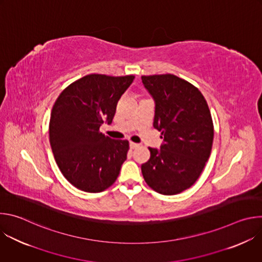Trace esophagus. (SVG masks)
I'll return each instance as SVG.
<instances>
[{
	"label": "esophagus",
	"mask_w": 262,
	"mask_h": 262,
	"mask_svg": "<svg viewBox=\"0 0 262 262\" xmlns=\"http://www.w3.org/2000/svg\"><path fill=\"white\" fill-rule=\"evenodd\" d=\"M129 147L132 148V149H135V148H137V147H139V144L138 143H135V142H129Z\"/></svg>",
	"instance_id": "1"
}]
</instances>
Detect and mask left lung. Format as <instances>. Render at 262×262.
<instances>
[{"label":"left lung","mask_w":262,"mask_h":262,"mask_svg":"<svg viewBox=\"0 0 262 262\" xmlns=\"http://www.w3.org/2000/svg\"><path fill=\"white\" fill-rule=\"evenodd\" d=\"M156 102L154 126L162 132L161 149L150 148V159L141 166L150 188L176 195L191 188L209 159L213 123L208 104L194 85L174 74L142 76Z\"/></svg>","instance_id":"8db88e82"}]
</instances>
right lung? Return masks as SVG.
I'll return each instance as SVG.
<instances>
[{
  "mask_svg": "<svg viewBox=\"0 0 262 262\" xmlns=\"http://www.w3.org/2000/svg\"><path fill=\"white\" fill-rule=\"evenodd\" d=\"M135 77L92 73L66 87L50 119V143L63 176L77 189L99 193L113 184L126 160L127 140L100 133L112 123L121 95Z\"/></svg>",
  "mask_w": 262,
  "mask_h": 262,
  "instance_id": "obj_1",
  "label": "right lung"
}]
</instances>
